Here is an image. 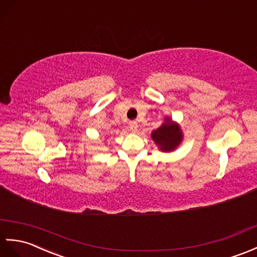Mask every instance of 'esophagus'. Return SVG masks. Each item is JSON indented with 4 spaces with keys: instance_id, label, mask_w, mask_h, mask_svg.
<instances>
[{
    "instance_id": "obj_1",
    "label": "esophagus",
    "mask_w": 257,
    "mask_h": 257,
    "mask_svg": "<svg viewBox=\"0 0 257 257\" xmlns=\"http://www.w3.org/2000/svg\"><path fill=\"white\" fill-rule=\"evenodd\" d=\"M128 126H130V130L132 131L133 133H136V132H138V128H139V123L136 121H131L128 123Z\"/></svg>"
}]
</instances>
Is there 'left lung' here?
<instances>
[{
    "mask_svg": "<svg viewBox=\"0 0 257 257\" xmlns=\"http://www.w3.org/2000/svg\"><path fill=\"white\" fill-rule=\"evenodd\" d=\"M152 138L158 146L162 147V151L169 152L175 150L179 145L182 135L179 126H177L176 124L170 122V119H168L161 127L154 131Z\"/></svg>",
    "mask_w": 257,
    "mask_h": 257,
    "instance_id": "1",
    "label": "left lung"
}]
</instances>
